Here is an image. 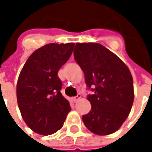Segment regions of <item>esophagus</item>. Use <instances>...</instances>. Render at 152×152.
Masks as SVG:
<instances>
[{
  "mask_svg": "<svg viewBox=\"0 0 152 152\" xmlns=\"http://www.w3.org/2000/svg\"><path fill=\"white\" fill-rule=\"evenodd\" d=\"M80 97H81V95H80V94H78V95H77L76 96L73 97V102H77V101L79 100V98H80Z\"/></svg>",
  "mask_w": 152,
  "mask_h": 152,
  "instance_id": "1",
  "label": "esophagus"
}]
</instances>
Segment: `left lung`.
<instances>
[{"mask_svg":"<svg viewBox=\"0 0 152 152\" xmlns=\"http://www.w3.org/2000/svg\"><path fill=\"white\" fill-rule=\"evenodd\" d=\"M74 59L85 74L91 104L83 115L85 127L98 135L116 132L124 123L134 102L129 69L118 56L99 43H77Z\"/></svg>","mask_w":152,"mask_h":152,"instance_id":"1","label":"left lung"}]
</instances>
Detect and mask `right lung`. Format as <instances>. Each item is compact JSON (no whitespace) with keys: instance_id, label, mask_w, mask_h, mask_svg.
<instances>
[{"instance_id":"add662e5","label":"right lung","mask_w":152,"mask_h":152,"mask_svg":"<svg viewBox=\"0 0 152 152\" xmlns=\"http://www.w3.org/2000/svg\"><path fill=\"white\" fill-rule=\"evenodd\" d=\"M74 43L47 44L34 50L21 71L17 99L26 124L37 134L48 135L61 129L70 112L61 95L57 73L72 55Z\"/></svg>"}]
</instances>
